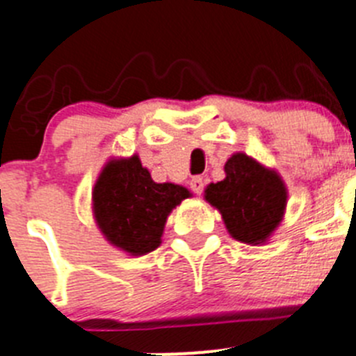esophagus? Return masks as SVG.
Masks as SVG:
<instances>
[{"label": "esophagus", "instance_id": "obj_1", "mask_svg": "<svg viewBox=\"0 0 356 356\" xmlns=\"http://www.w3.org/2000/svg\"><path fill=\"white\" fill-rule=\"evenodd\" d=\"M191 188H192V192H195L197 195L203 194V188H204L203 178H201V176H194V178L191 180Z\"/></svg>", "mask_w": 356, "mask_h": 356}]
</instances>
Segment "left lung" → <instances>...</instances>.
I'll return each instance as SVG.
<instances>
[{
    "mask_svg": "<svg viewBox=\"0 0 356 356\" xmlns=\"http://www.w3.org/2000/svg\"><path fill=\"white\" fill-rule=\"evenodd\" d=\"M226 178L204 188V200L222 215L226 229L247 245H265L280 226L288 204L282 176L243 152L224 164Z\"/></svg>",
    "mask_w": 356,
    "mask_h": 356,
    "instance_id": "left-lung-1",
    "label": "left lung"
}]
</instances>
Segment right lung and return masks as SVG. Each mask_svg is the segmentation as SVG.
Segmentation results:
<instances>
[{
	"label": "right lung",
	"instance_id": "right-lung-1",
	"mask_svg": "<svg viewBox=\"0 0 356 356\" xmlns=\"http://www.w3.org/2000/svg\"><path fill=\"white\" fill-rule=\"evenodd\" d=\"M191 195L181 185L153 181L134 153L106 162L91 192V211L111 245L127 256H145L161 245L169 213Z\"/></svg>",
	"mask_w": 356,
	"mask_h": 356
}]
</instances>
